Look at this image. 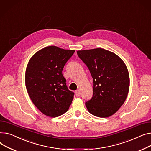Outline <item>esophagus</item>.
<instances>
[{"mask_svg": "<svg viewBox=\"0 0 151 151\" xmlns=\"http://www.w3.org/2000/svg\"><path fill=\"white\" fill-rule=\"evenodd\" d=\"M76 95L77 96H79L80 95H81V91H80V90H77V91H76Z\"/></svg>", "mask_w": 151, "mask_h": 151, "instance_id": "1", "label": "esophagus"}]
</instances>
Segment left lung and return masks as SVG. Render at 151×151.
Wrapping results in <instances>:
<instances>
[{"label":"left lung","instance_id":"1","mask_svg":"<svg viewBox=\"0 0 151 151\" xmlns=\"http://www.w3.org/2000/svg\"><path fill=\"white\" fill-rule=\"evenodd\" d=\"M80 57L93 78V95L85 103L91 114L107 118L124 103L129 90L127 68L116 54L102 48L78 50Z\"/></svg>","mask_w":151,"mask_h":151}]
</instances>
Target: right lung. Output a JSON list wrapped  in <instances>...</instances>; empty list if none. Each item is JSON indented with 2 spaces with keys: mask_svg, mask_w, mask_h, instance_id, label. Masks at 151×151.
<instances>
[{
  "mask_svg": "<svg viewBox=\"0 0 151 151\" xmlns=\"http://www.w3.org/2000/svg\"><path fill=\"white\" fill-rule=\"evenodd\" d=\"M74 52L47 46L35 53L28 62L25 74L27 91L33 104L47 116H60L72 103L74 94L68 90L62 70Z\"/></svg>",
  "mask_w": 151,
  "mask_h": 151,
  "instance_id": "obj_1",
  "label": "right lung"
}]
</instances>
